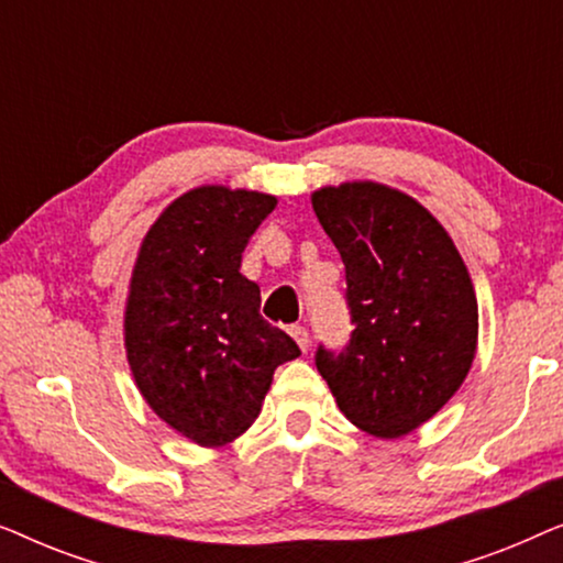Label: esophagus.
<instances>
[{
    "label": "esophagus",
    "instance_id": "esophagus-1",
    "mask_svg": "<svg viewBox=\"0 0 563 563\" xmlns=\"http://www.w3.org/2000/svg\"><path fill=\"white\" fill-rule=\"evenodd\" d=\"M289 335L295 338V343L299 345V351H307V345H310V333L302 325H295L289 328Z\"/></svg>",
    "mask_w": 563,
    "mask_h": 563
}]
</instances>
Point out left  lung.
I'll list each match as a JSON object with an SVG mask.
<instances>
[{
    "label": "left lung",
    "instance_id": "obj_1",
    "mask_svg": "<svg viewBox=\"0 0 563 563\" xmlns=\"http://www.w3.org/2000/svg\"><path fill=\"white\" fill-rule=\"evenodd\" d=\"M312 210L345 266L353 328L318 372L353 426L402 438L456 395L479 343L472 274L418 199L372 179L312 191Z\"/></svg>",
    "mask_w": 563,
    "mask_h": 563
}]
</instances>
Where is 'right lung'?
I'll return each mask as SVG.
<instances>
[{"label": "right lung", "instance_id": "right-lung-1", "mask_svg": "<svg viewBox=\"0 0 563 563\" xmlns=\"http://www.w3.org/2000/svg\"><path fill=\"white\" fill-rule=\"evenodd\" d=\"M276 207L256 189L202 184L164 207L137 249L122 338L141 397L168 428L222 449L256 422L297 343L258 314L241 274L249 238Z\"/></svg>", "mask_w": 563, "mask_h": 563}]
</instances>
